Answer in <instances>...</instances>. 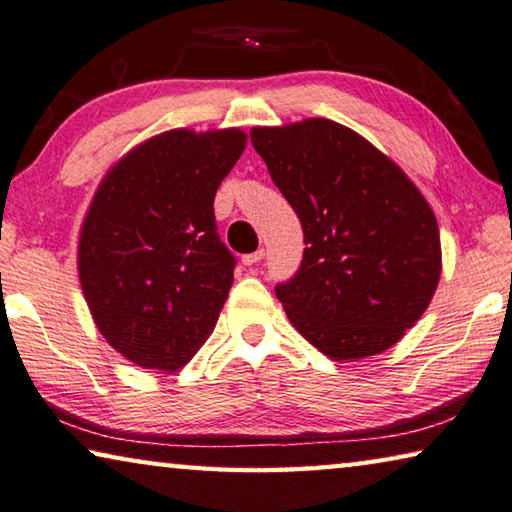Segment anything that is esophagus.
<instances>
[{"label": "esophagus", "instance_id": "obj_1", "mask_svg": "<svg viewBox=\"0 0 512 512\" xmlns=\"http://www.w3.org/2000/svg\"><path fill=\"white\" fill-rule=\"evenodd\" d=\"M263 256H265V249H258V251H254V254H247V256H242V265L251 267V265L261 263V261H263Z\"/></svg>", "mask_w": 512, "mask_h": 512}]
</instances>
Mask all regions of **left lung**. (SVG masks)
<instances>
[{
  "mask_svg": "<svg viewBox=\"0 0 512 512\" xmlns=\"http://www.w3.org/2000/svg\"><path fill=\"white\" fill-rule=\"evenodd\" d=\"M251 142L304 229V261L276 297L331 360H363L404 338L442 272L440 229L408 174L326 117L254 127Z\"/></svg>",
  "mask_w": 512,
  "mask_h": 512,
  "instance_id": "obj_1",
  "label": "left lung"
}]
</instances>
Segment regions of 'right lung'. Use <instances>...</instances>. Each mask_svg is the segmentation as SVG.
<instances>
[{"label": "right lung", "mask_w": 512, "mask_h": 512, "mask_svg": "<svg viewBox=\"0 0 512 512\" xmlns=\"http://www.w3.org/2000/svg\"><path fill=\"white\" fill-rule=\"evenodd\" d=\"M247 147L238 127L170 129L108 167L79 229L97 331L142 370L177 372L213 333L233 283L213 201Z\"/></svg>", "instance_id": "add662e5"}]
</instances>
